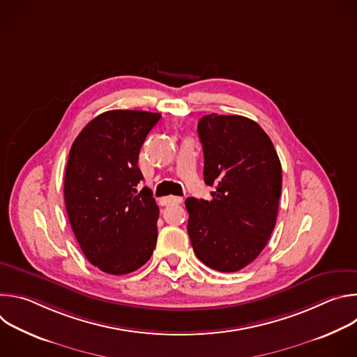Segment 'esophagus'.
<instances>
[{
    "mask_svg": "<svg viewBox=\"0 0 357 357\" xmlns=\"http://www.w3.org/2000/svg\"><path fill=\"white\" fill-rule=\"evenodd\" d=\"M161 203H162V205H171V203H182V197H179V196H168V197L161 199Z\"/></svg>",
    "mask_w": 357,
    "mask_h": 357,
    "instance_id": "34e87169",
    "label": "esophagus"
}]
</instances>
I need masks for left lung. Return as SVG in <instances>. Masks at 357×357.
<instances>
[{
    "mask_svg": "<svg viewBox=\"0 0 357 357\" xmlns=\"http://www.w3.org/2000/svg\"><path fill=\"white\" fill-rule=\"evenodd\" d=\"M203 176L212 200L186 199L188 233L196 257L234 273L259 257L277 222L282 171L277 151L256 123L243 116H203L197 123Z\"/></svg>",
    "mask_w": 357,
    "mask_h": 357,
    "instance_id": "obj_1",
    "label": "left lung"
}]
</instances>
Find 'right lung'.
Returning <instances> with one entry per match:
<instances>
[{"label":"right lung","mask_w":357,"mask_h":357,"mask_svg":"<svg viewBox=\"0 0 357 357\" xmlns=\"http://www.w3.org/2000/svg\"><path fill=\"white\" fill-rule=\"evenodd\" d=\"M158 113L112 110L76 137L65 174V205L86 259L98 270L124 275L154 252L160 209L138 168L139 149Z\"/></svg>","instance_id":"right-lung-1"}]
</instances>
